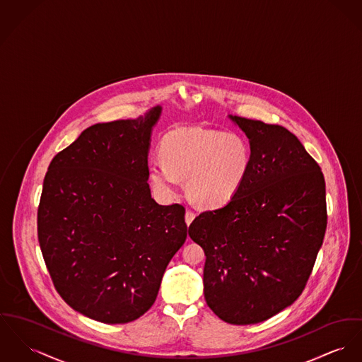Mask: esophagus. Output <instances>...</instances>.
Masks as SVG:
<instances>
[{"label":"esophagus","instance_id":"1","mask_svg":"<svg viewBox=\"0 0 362 362\" xmlns=\"http://www.w3.org/2000/svg\"><path fill=\"white\" fill-rule=\"evenodd\" d=\"M194 212H192V211H187V212H186V215H185V221H186V224H187V226H190V223L194 221Z\"/></svg>","mask_w":362,"mask_h":362}]
</instances>
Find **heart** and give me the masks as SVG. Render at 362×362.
<instances>
[{
	"mask_svg": "<svg viewBox=\"0 0 362 362\" xmlns=\"http://www.w3.org/2000/svg\"><path fill=\"white\" fill-rule=\"evenodd\" d=\"M164 163L148 167L153 190L172 199L179 194V179L195 205L215 209L231 202L243 189L252 165L250 141L237 132L180 128L161 141Z\"/></svg>",
	"mask_w": 362,
	"mask_h": 362,
	"instance_id": "1",
	"label": "heart"
}]
</instances>
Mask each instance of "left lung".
Segmentation results:
<instances>
[{
	"label": "left lung",
	"mask_w": 362,
	"mask_h": 362,
	"mask_svg": "<svg viewBox=\"0 0 362 362\" xmlns=\"http://www.w3.org/2000/svg\"><path fill=\"white\" fill-rule=\"evenodd\" d=\"M228 117L250 139V175L231 202L198 215L189 235L206 256V305L224 322L250 325L303 292L327 230L325 180L286 128Z\"/></svg>",
	"instance_id": "8db88e82"
}]
</instances>
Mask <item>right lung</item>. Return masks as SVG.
<instances>
[{
  "mask_svg": "<svg viewBox=\"0 0 362 362\" xmlns=\"http://www.w3.org/2000/svg\"><path fill=\"white\" fill-rule=\"evenodd\" d=\"M161 106L86 128L57 153L38 205V243L57 293L105 324L138 320L187 237L185 208L158 205L147 156Z\"/></svg>",
  "mask_w": 362,
  "mask_h": 362,
  "instance_id": "add662e5",
  "label": "right lung"
}]
</instances>
